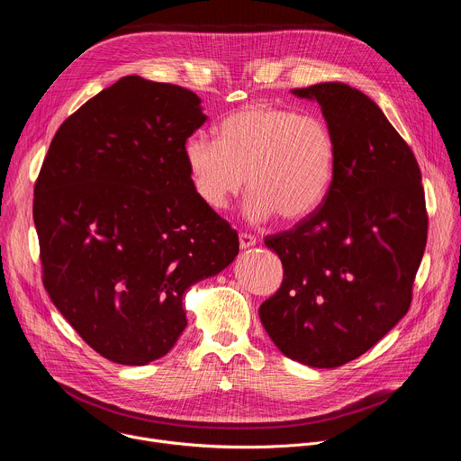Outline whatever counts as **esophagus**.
<instances>
[{
  "label": "esophagus",
  "mask_w": 461,
  "mask_h": 461,
  "mask_svg": "<svg viewBox=\"0 0 461 461\" xmlns=\"http://www.w3.org/2000/svg\"><path fill=\"white\" fill-rule=\"evenodd\" d=\"M239 244H240V249H248V248H253L257 244V240L249 233H240L239 235Z\"/></svg>",
  "instance_id": "1"
}]
</instances>
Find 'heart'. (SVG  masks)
Masks as SVG:
<instances>
[{"label": "heart", "instance_id": "heart-1", "mask_svg": "<svg viewBox=\"0 0 461 461\" xmlns=\"http://www.w3.org/2000/svg\"><path fill=\"white\" fill-rule=\"evenodd\" d=\"M194 193L222 212L248 180L244 212L255 222L276 215L299 222L330 193L338 146L330 127L313 114L249 104L219 123V137L194 133L184 146Z\"/></svg>", "mask_w": 461, "mask_h": 461}]
</instances>
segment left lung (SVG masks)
<instances>
[{
	"mask_svg": "<svg viewBox=\"0 0 461 461\" xmlns=\"http://www.w3.org/2000/svg\"><path fill=\"white\" fill-rule=\"evenodd\" d=\"M315 100L338 146L322 206L290 231L267 237L285 268L260 322L290 359L341 366L409 312L427 244V210L414 153L361 91L341 82L292 89Z\"/></svg>",
	"mask_w": 461,
	"mask_h": 461,
	"instance_id": "1",
	"label": "left lung"
}]
</instances>
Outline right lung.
<instances>
[{"instance_id":"right-lung-1","label":"right lung","mask_w":461,"mask_h":461,"mask_svg":"<svg viewBox=\"0 0 461 461\" xmlns=\"http://www.w3.org/2000/svg\"><path fill=\"white\" fill-rule=\"evenodd\" d=\"M206 120L193 91L123 77L59 125L43 160L32 215L45 290L113 363L164 357L187 324L184 294L239 253L184 157Z\"/></svg>"}]
</instances>
